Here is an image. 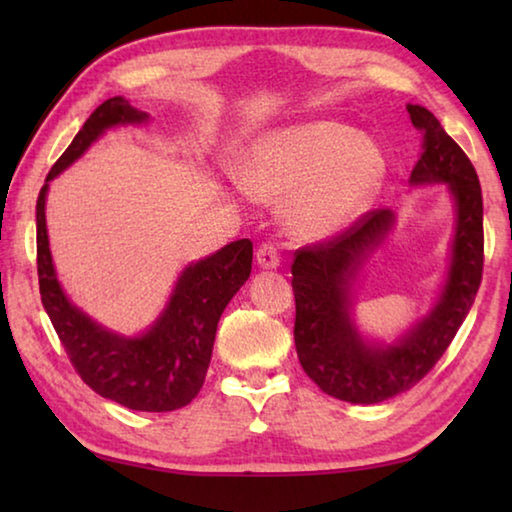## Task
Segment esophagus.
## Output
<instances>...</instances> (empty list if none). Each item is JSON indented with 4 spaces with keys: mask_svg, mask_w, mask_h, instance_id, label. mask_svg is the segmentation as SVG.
Masks as SVG:
<instances>
[{
    "mask_svg": "<svg viewBox=\"0 0 512 512\" xmlns=\"http://www.w3.org/2000/svg\"><path fill=\"white\" fill-rule=\"evenodd\" d=\"M257 264L262 268H277L280 266V253L271 244H262L257 248Z\"/></svg>",
    "mask_w": 512,
    "mask_h": 512,
    "instance_id": "obj_1",
    "label": "esophagus"
}]
</instances>
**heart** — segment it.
Instances as JSON below:
<instances>
[{"instance_id": "1", "label": "heart", "mask_w": 512, "mask_h": 512, "mask_svg": "<svg viewBox=\"0 0 512 512\" xmlns=\"http://www.w3.org/2000/svg\"><path fill=\"white\" fill-rule=\"evenodd\" d=\"M375 140L341 121H305L250 146L241 183L262 198L289 197V223L305 237H325L357 216L384 180Z\"/></svg>"}]
</instances>
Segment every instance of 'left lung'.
Returning a JSON list of instances; mask_svg holds the SVG:
<instances>
[{
    "label": "left lung",
    "instance_id": "8db88e82",
    "mask_svg": "<svg viewBox=\"0 0 512 512\" xmlns=\"http://www.w3.org/2000/svg\"><path fill=\"white\" fill-rule=\"evenodd\" d=\"M422 133L413 185L445 183L456 205L452 264L429 316L393 345L363 341L350 320V282L363 259L393 228L391 210H370L332 239L296 250L293 339L302 370L336 400L377 404L409 391L443 357L479 291L483 275V198L472 162L440 121L422 106H406Z\"/></svg>",
    "mask_w": 512,
    "mask_h": 512
}]
</instances>
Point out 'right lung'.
<instances>
[{
    "label": "right lung",
    "instance_id": "1",
    "mask_svg": "<svg viewBox=\"0 0 512 512\" xmlns=\"http://www.w3.org/2000/svg\"><path fill=\"white\" fill-rule=\"evenodd\" d=\"M149 115L124 97L103 101L47 173L36 205L38 280L42 307L72 361L94 393L133 411L183 409L203 388L210 368L216 325L253 268V241L239 239L180 273L167 307L144 334L126 339L83 314L60 287L51 262L45 198L49 180L119 124H142Z\"/></svg>",
    "mask_w": 512,
    "mask_h": 512
}]
</instances>
